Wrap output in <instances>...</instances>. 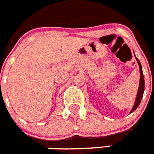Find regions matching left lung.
Returning a JSON list of instances; mask_svg holds the SVG:
<instances>
[{
  "instance_id": "1",
  "label": "left lung",
  "mask_w": 154,
  "mask_h": 154,
  "mask_svg": "<svg viewBox=\"0 0 154 154\" xmlns=\"http://www.w3.org/2000/svg\"><path fill=\"white\" fill-rule=\"evenodd\" d=\"M136 59L137 61V63L139 65V67H140V85H139V89H138V92H137V98H136L135 100V103H134V106H133V109L130 111V113L133 112L134 110L137 109V107L139 106V105L140 103L141 99H142L143 96V92H144V77H143V70H142V66H141V64L139 61L138 58L136 57Z\"/></svg>"
}]
</instances>
